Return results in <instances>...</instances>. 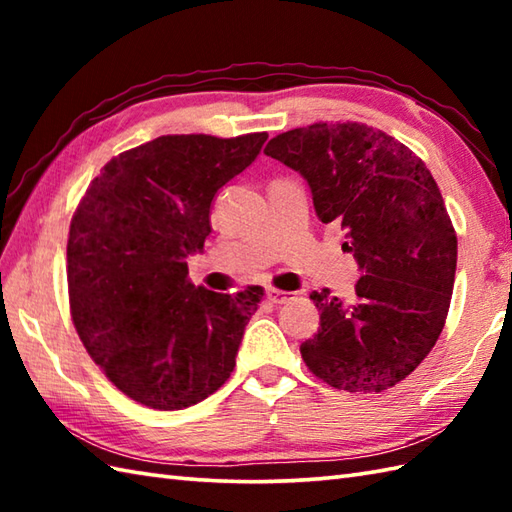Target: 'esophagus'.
<instances>
[{
  "label": "esophagus",
  "instance_id": "34e87169",
  "mask_svg": "<svg viewBox=\"0 0 512 512\" xmlns=\"http://www.w3.org/2000/svg\"><path fill=\"white\" fill-rule=\"evenodd\" d=\"M292 295H295V292H286V290H277V288L266 290L268 301H273V303H286L292 299Z\"/></svg>",
  "mask_w": 512,
  "mask_h": 512
}]
</instances>
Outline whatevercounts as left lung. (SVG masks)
I'll return each mask as SVG.
<instances>
[{"mask_svg": "<svg viewBox=\"0 0 512 512\" xmlns=\"http://www.w3.org/2000/svg\"><path fill=\"white\" fill-rule=\"evenodd\" d=\"M266 156L308 182L323 224L345 231L361 279L352 299L314 290L319 332L301 356L323 383L383 391L436 345L447 319L458 237L436 180L391 136L358 123H314L279 134Z\"/></svg>", "mask_w": 512, "mask_h": 512, "instance_id": "obj_1", "label": "left lung"}]
</instances>
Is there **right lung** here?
<instances>
[{
    "label": "right lung",
    "instance_id": "add662e5",
    "mask_svg": "<svg viewBox=\"0 0 512 512\" xmlns=\"http://www.w3.org/2000/svg\"><path fill=\"white\" fill-rule=\"evenodd\" d=\"M268 134L160 136L110 160L76 209L68 239L72 319L105 376L140 405H198L235 367L262 301L193 286L189 255L211 233V204L255 162Z\"/></svg>",
    "mask_w": 512,
    "mask_h": 512
}]
</instances>
